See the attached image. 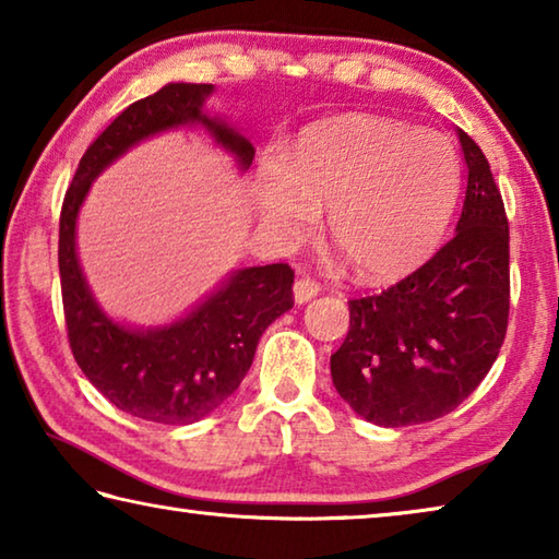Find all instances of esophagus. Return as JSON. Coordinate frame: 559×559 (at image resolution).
I'll return each mask as SVG.
<instances>
[{"label":"esophagus","instance_id":"1","mask_svg":"<svg viewBox=\"0 0 559 559\" xmlns=\"http://www.w3.org/2000/svg\"><path fill=\"white\" fill-rule=\"evenodd\" d=\"M320 293V286L316 281L310 278H298L296 283H293V300L298 302V306H302V302H308L310 298H316Z\"/></svg>","mask_w":559,"mask_h":559}]
</instances>
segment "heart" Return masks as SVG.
I'll list each match as a JSON object with an SVG mask.
<instances>
[{"label":"heart","instance_id":"heart-1","mask_svg":"<svg viewBox=\"0 0 559 559\" xmlns=\"http://www.w3.org/2000/svg\"><path fill=\"white\" fill-rule=\"evenodd\" d=\"M461 163L439 132L357 116L318 128L288 155L261 159L253 210L263 229L298 243L330 210V241L365 278L419 269L453 222Z\"/></svg>","mask_w":559,"mask_h":559}]
</instances>
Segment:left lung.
Listing matches in <instances>:
<instances>
[{"mask_svg": "<svg viewBox=\"0 0 559 559\" xmlns=\"http://www.w3.org/2000/svg\"><path fill=\"white\" fill-rule=\"evenodd\" d=\"M466 197L453 239L380 296L349 300L345 343L330 357L337 394L377 427L449 414L484 382L506 340V206L486 155L459 130Z\"/></svg>", "mask_w": 559, "mask_h": 559, "instance_id": "8db88e82", "label": "left lung"}]
</instances>
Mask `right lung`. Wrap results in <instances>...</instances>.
<instances>
[{
    "label": "right lung",
    "instance_id": "obj_1",
    "mask_svg": "<svg viewBox=\"0 0 559 559\" xmlns=\"http://www.w3.org/2000/svg\"><path fill=\"white\" fill-rule=\"evenodd\" d=\"M212 93V83H167L122 110L81 157L59 224L61 296L75 362L120 412L177 427L204 419L239 390L263 330L293 308V271L286 263L231 271L173 323L132 328L112 320L93 296L75 249V222L93 179L159 132L202 128L246 173L257 150L204 110Z\"/></svg>",
    "mask_w": 559,
    "mask_h": 559
}]
</instances>
